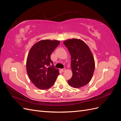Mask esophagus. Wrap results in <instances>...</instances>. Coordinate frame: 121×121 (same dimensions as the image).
<instances>
[{"mask_svg": "<svg viewBox=\"0 0 121 121\" xmlns=\"http://www.w3.org/2000/svg\"><path fill=\"white\" fill-rule=\"evenodd\" d=\"M60 71L61 72H65V68H64V69H60Z\"/></svg>", "mask_w": 121, "mask_h": 121, "instance_id": "obj_1", "label": "esophagus"}]
</instances>
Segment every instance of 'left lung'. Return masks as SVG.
<instances>
[{"mask_svg":"<svg viewBox=\"0 0 121 121\" xmlns=\"http://www.w3.org/2000/svg\"><path fill=\"white\" fill-rule=\"evenodd\" d=\"M64 44L71 56L73 76L68 81L69 85L74 88L85 86L92 78L95 69L94 60L89 47L77 39L67 40Z\"/></svg>","mask_w":121,"mask_h":121,"instance_id":"left-lung-1","label":"left lung"}]
</instances>
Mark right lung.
<instances>
[{
  "instance_id": "right-lung-1",
  "label": "right lung",
  "mask_w": 121,
  "mask_h": 121,
  "mask_svg": "<svg viewBox=\"0 0 121 121\" xmlns=\"http://www.w3.org/2000/svg\"><path fill=\"white\" fill-rule=\"evenodd\" d=\"M60 43L57 40H41L32 47L28 53L27 74L31 82L39 89L50 88L60 74L58 69L54 68L50 58L51 54Z\"/></svg>"
}]
</instances>
